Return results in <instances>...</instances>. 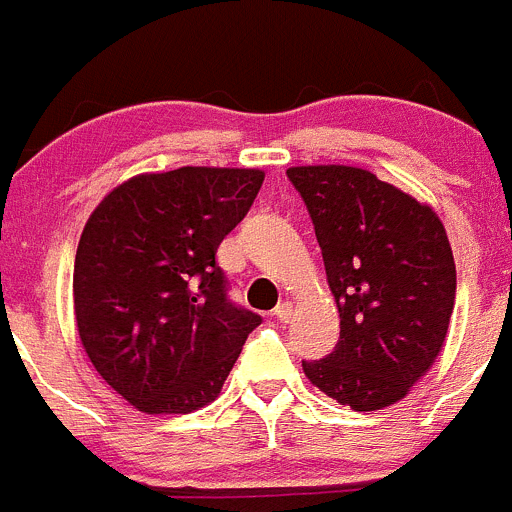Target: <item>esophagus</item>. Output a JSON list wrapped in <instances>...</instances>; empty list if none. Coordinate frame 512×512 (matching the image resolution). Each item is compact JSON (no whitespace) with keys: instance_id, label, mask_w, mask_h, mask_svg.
Wrapping results in <instances>:
<instances>
[{"instance_id":"esophagus-1","label":"esophagus","mask_w":512,"mask_h":512,"mask_svg":"<svg viewBox=\"0 0 512 512\" xmlns=\"http://www.w3.org/2000/svg\"><path fill=\"white\" fill-rule=\"evenodd\" d=\"M272 313H275V318H278V321L288 323L290 318H293V303H290V300H285V303H280L278 308L272 310Z\"/></svg>"}]
</instances>
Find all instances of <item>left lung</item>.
I'll use <instances>...</instances> for the list:
<instances>
[{
    "label": "left lung",
    "instance_id": "obj_1",
    "mask_svg": "<svg viewBox=\"0 0 512 512\" xmlns=\"http://www.w3.org/2000/svg\"><path fill=\"white\" fill-rule=\"evenodd\" d=\"M323 252L341 338L303 364L315 389L356 412L401 401L444 348L457 270L442 219L358 166H290Z\"/></svg>",
    "mask_w": 512,
    "mask_h": 512
}]
</instances>
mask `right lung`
<instances>
[{
	"label": "right lung",
	"instance_id": "obj_1",
	"mask_svg": "<svg viewBox=\"0 0 512 512\" xmlns=\"http://www.w3.org/2000/svg\"><path fill=\"white\" fill-rule=\"evenodd\" d=\"M262 179V169L219 166L136 174L85 222L73 270L78 336L100 379L138 412L212 404L260 326L227 300L214 255Z\"/></svg>",
	"mask_w": 512,
	"mask_h": 512
}]
</instances>
